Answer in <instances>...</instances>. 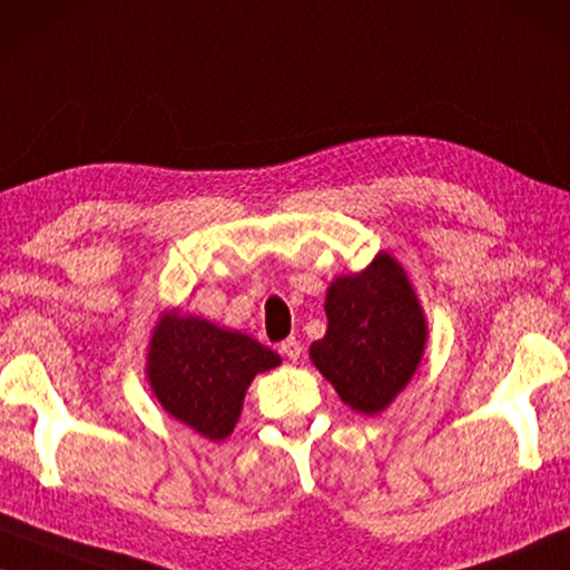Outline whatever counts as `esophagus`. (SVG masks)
<instances>
[{"instance_id":"1","label":"esophagus","mask_w":570,"mask_h":570,"mask_svg":"<svg viewBox=\"0 0 570 570\" xmlns=\"http://www.w3.org/2000/svg\"><path fill=\"white\" fill-rule=\"evenodd\" d=\"M282 354H284L286 358H292V362H296V358L302 356V343L296 341V338H286V341L282 343Z\"/></svg>"}]
</instances>
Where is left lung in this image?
<instances>
[{"label":"left lung","instance_id":"obj_1","mask_svg":"<svg viewBox=\"0 0 570 570\" xmlns=\"http://www.w3.org/2000/svg\"><path fill=\"white\" fill-rule=\"evenodd\" d=\"M325 312L327 333L309 346L312 364L354 411H384L426 346V320L405 271L380 253L362 274L327 288Z\"/></svg>","mask_w":570,"mask_h":570}]
</instances>
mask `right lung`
Segmentation results:
<instances>
[{
	"label": "right lung",
	"mask_w": 570,
	"mask_h": 570,
	"mask_svg": "<svg viewBox=\"0 0 570 570\" xmlns=\"http://www.w3.org/2000/svg\"><path fill=\"white\" fill-rule=\"evenodd\" d=\"M278 364L282 356L250 335L202 317L165 315L151 335L147 374L173 419L222 442L235 429L253 376Z\"/></svg>",
	"instance_id": "add662e5"
}]
</instances>
